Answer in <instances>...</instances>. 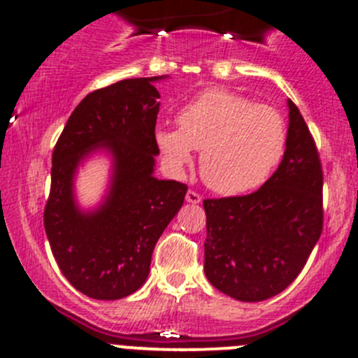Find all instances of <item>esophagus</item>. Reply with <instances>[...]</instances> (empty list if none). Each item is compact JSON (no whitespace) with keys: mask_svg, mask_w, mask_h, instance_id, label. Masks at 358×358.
<instances>
[{"mask_svg":"<svg viewBox=\"0 0 358 358\" xmlns=\"http://www.w3.org/2000/svg\"><path fill=\"white\" fill-rule=\"evenodd\" d=\"M185 199H187V202H190V204H199L201 196L196 192V190H189L185 196Z\"/></svg>","mask_w":358,"mask_h":358,"instance_id":"esophagus-1","label":"esophagus"}]
</instances>
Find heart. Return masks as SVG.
Masks as SVG:
<instances>
[{"instance_id": "obj_1", "label": "heart", "mask_w": 358, "mask_h": 358, "mask_svg": "<svg viewBox=\"0 0 358 358\" xmlns=\"http://www.w3.org/2000/svg\"><path fill=\"white\" fill-rule=\"evenodd\" d=\"M178 126L156 129V145L166 168L178 175L201 150L202 178L225 196L262 187L282 161L287 126L279 110L222 88L187 102Z\"/></svg>"}]
</instances>
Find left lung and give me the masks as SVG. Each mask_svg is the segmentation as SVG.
<instances>
[{
  "label": "left lung",
  "mask_w": 358,
  "mask_h": 358,
  "mask_svg": "<svg viewBox=\"0 0 358 358\" xmlns=\"http://www.w3.org/2000/svg\"><path fill=\"white\" fill-rule=\"evenodd\" d=\"M286 154L277 171L248 196L204 199V272L223 294L263 301L299 275L324 225L322 164L294 102Z\"/></svg>",
  "instance_id": "1"
}]
</instances>
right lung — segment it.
<instances>
[{"instance_id":"obj_1","label":"right lung","mask_w":358,"mask_h":358,"mask_svg":"<svg viewBox=\"0 0 358 358\" xmlns=\"http://www.w3.org/2000/svg\"><path fill=\"white\" fill-rule=\"evenodd\" d=\"M157 79H122L88 93L53 149L46 237L64 277L93 299H121L143 286L157 239L185 199V183L152 176ZM96 148L113 154L115 173L104 204L85 213L75 206L71 180Z\"/></svg>"}]
</instances>
